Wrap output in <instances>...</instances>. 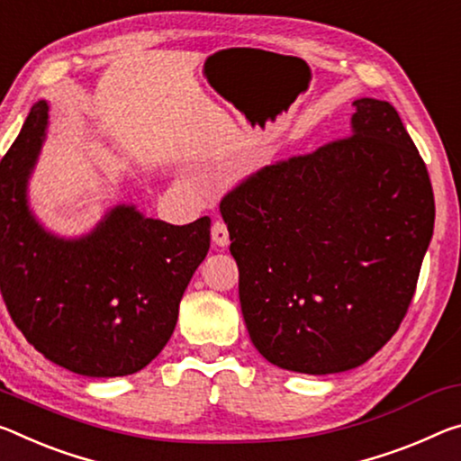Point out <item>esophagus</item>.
I'll return each instance as SVG.
<instances>
[{
    "mask_svg": "<svg viewBox=\"0 0 461 461\" xmlns=\"http://www.w3.org/2000/svg\"><path fill=\"white\" fill-rule=\"evenodd\" d=\"M211 238L217 246H228L230 244V231L228 225H225L221 219H215L213 225H211Z\"/></svg>",
    "mask_w": 461,
    "mask_h": 461,
    "instance_id": "1",
    "label": "esophagus"
}]
</instances>
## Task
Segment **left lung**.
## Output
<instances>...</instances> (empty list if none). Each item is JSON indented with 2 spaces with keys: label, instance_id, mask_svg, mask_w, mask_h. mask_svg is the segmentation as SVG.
Here are the masks:
<instances>
[{
  "label": "left lung",
  "instance_id": "1",
  "mask_svg": "<svg viewBox=\"0 0 461 461\" xmlns=\"http://www.w3.org/2000/svg\"><path fill=\"white\" fill-rule=\"evenodd\" d=\"M353 106L350 135L260 167L219 204L248 334L297 374L353 369L396 334L433 236L427 166L396 108Z\"/></svg>",
  "mask_w": 461,
  "mask_h": 461
}]
</instances>
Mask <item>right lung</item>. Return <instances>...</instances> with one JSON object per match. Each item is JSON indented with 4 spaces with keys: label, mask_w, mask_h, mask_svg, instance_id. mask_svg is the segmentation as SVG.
Here are the masks:
<instances>
[{
    "label": "right lung",
    "mask_w": 461,
    "mask_h": 461,
    "mask_svg": "<svg viewBox=\"0 0 461 461\" xmlns=\"http://www.w3.org/2000/svg\"><path fill=\"white\" fill-rule=\"evenodd\" d=\"M47 122L41 100L0 162L2 297L49 361L87 377L131 375L170 340L182 294L209 252L211 219L170 225L121 204L90 236H50L26 204Z\"/></svg>",
    "instance_id": "1"
}]
</instances>
